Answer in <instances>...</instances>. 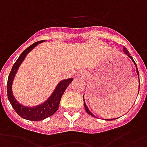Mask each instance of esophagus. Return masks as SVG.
Here are the masks:
<instances>
[{
	"label": "esophagus",
	"mask_w": 147,
	"mask_h": 147,
	"mask_svg": "<svg viewBox=\"0 0 147 147\" xmlns=\"http://www.w3.org/2000/svg\"><path fill=\"white\" fill-rule=\"evenodd\" d=\"M77 77H78V78H84L85 77H86V72H85L84 70H81V71H80V72L78 73Z\"/></svg>",
	"instance_id": "obj_1"
}]
</instances>
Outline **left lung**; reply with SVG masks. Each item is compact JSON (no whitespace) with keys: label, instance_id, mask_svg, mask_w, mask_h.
Returning a JSON list of instances; mask_svg holds the SVG:
<instances>
[{"label":"left lung","instance_id":"1","mask_svg":"<svg viewBox=\"0 0 147 147\" xmlns=\"http://www.w3.org/2000/svg\"><path fill=\"white\" fill-rule=\"evenodd\" d=\"M123 51H124L125 54L128 55V57L131 58V60H132L134 62V63H135V65H136V72H137V74H138V76H139V79H140V74H139V71H138V69H137L136 63H135V61L133 60V59H132V57H131V55H130V54H129V51H128V50H127V49H126V48H125V47H124V50H123ZM139 86H140V85H139ZM139 88H140V87H139ZM139 91H140V88H139ZM138 94H139V92H138ZM83 98H84V96H83ZM84 108H85V110H86L87 113H88L89 115H91V116L95 117V116H94V115H93V113H91V112H90V110H88V107H87L86 104H85V102H84ZM108 120H109V119H107V121H108ZM110 120L112 121V120H114V119H110Z\"/></svg>","mask_w":147,"mask_h":147}]
</instances>
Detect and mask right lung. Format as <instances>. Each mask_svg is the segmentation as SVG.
Here are the masks:
<instances>
[{
  "mask_svg": "<svg viewBox=\"0 0 147 147\" xmlns=\"http://www.w3.org/2000/svg\"><path fill=\"white\" fill-rule=\"evenodd\" d=\"M42 41H45V40H40V41L34 43L33 45L29 46L27 49L22 51V54L18 58L16 62L14 63L11 70L9 74V76H8L7 84V98H8V100L10 102L11 105L12 106L15 111L22 118L29 120V121H42L44 119L53 115L57 111L59 107V102H60L62 96L63 95L65 90L66 89V88L69 86V84L74 80L73 78H69V79L60 81L57 84V86L54 90L53 93L51 94V96L44 103L39 105V106H36L34 107H23L22 105L19 104L16 100V98L12 94V89H11V87H12L11 85H12L15 75L16 74L20 64L24 60L26 55L28 54L34 47H36L38 44L41 43Z\"/></svg>",
  "mask_w": 147,
  "mask_h": 147,
  "instance_id": "add662e5",
  "label": "right lung"
}]
</instances>
